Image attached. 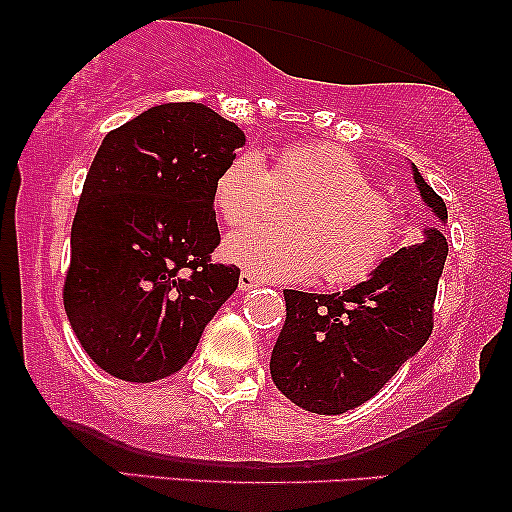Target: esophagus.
I'll return each instance as SVG.
<instances>
[{
    "instance_id": "1",
    "label": "esophagus",
    "mask_w": 512,
    "mask_h": 512,
    "mask_svg": "<svg viewBox=\"0 0 512 512\" xmlns=\"http://www.w3.org/2000/svg\"><path fill=\"white\" fill-rule=\"evenodd\" d=\"M262 281L257 279L255 274H250V272H243L240 274V279H238V289L240 291H250V289H257V286H260Z\"/></svg>"
}]
</instances>
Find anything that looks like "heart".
I'll return each mask as SVG.
<instances>
[{
	"instance_id": "obj_1",
	"label": "heart",
	"mask_w": 512,
	"mask_h": 512,
	"mask_svg": "<svg viewBox=\"0 0 512 512\" xmlns=\"http://www.w3.org/2000/svg\"><path fill=\"white\" fill-rule=\"evenodd\" d=\"M279 195H301L284 214V231L240 228L223 255L269 281H303L322 272L327 284H354L385 262L399 233L397 211L361 163L327 142L286 144L264 168L257 151L231 158L214 180V207L226 226L262 219Z\"/></svg>"
}]
</instances>
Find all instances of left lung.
Segmentation results:
<instances>
[{"label":"left lung","instance_id":"obj_1","mask_svg":"<svg viewBox=\"0 0 512 512\" xmlns=\"http://www.w3.org/2000/svg\"><path fill=\"white\" fill-rule=\"evenodd\" d=\"M421 202L438 223L421 243L397 250L361 284L337 293L286 289V322L276 339L274 385L313 414L337 416L368 402L433 330V301L448 243V207L411 163Z\"/></svg>","mask_w":512,"mask_h":512}]
</instances>
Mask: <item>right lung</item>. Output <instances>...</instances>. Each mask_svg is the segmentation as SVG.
<instances>
[{
	"label": "right lung",
	"instance_id": "add662e5",
	"mask_svg": "<svg viewBox=\"0 0 512 512\" xmlns=\"http://www.w3.org/2000/svg\"><path fill=\"white\" fill-rule=\"evenodd\" d=\"M240 146L243 129L202 103L156 105L105 134L72 223L64 310L113 378L178 373L238 289V267L211 264V192Z\"/></svg>",
	"mask_w": 512,
	"mask_h": 512
}]
</instances>
